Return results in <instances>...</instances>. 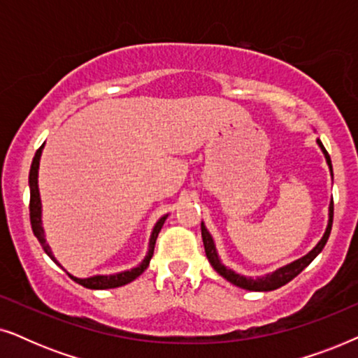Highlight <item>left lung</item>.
<instances>
[{"label":"left lung","instance_id":"obj_1","mask_svg":"<svg viewBox=\"0 0 358 358\" xmlns=\"http://www.w3.org/2000/svg\"><path fill=\"white\" fill-rule=\"evenodd\" d=\"M316 143L321 148L322 155H324L326 163H327V166H329L331 178H332V176H334V174H332L331 156L326 151L324 146H322L321 140H316ZM332 217H334V202H332V200H331V203H329V220H327L326 231H324V234H322V238L320 239V243H317L316 246L313 248L311 251L306 254V256L296 259V261H293L290 264H287V266L277 268V271H273L272 273H266V275H262V277H246V275H241V273H236L234 271H231V268H229V267L224 266V264L220 261L212 234L208 233L207 227H205L203 222H202V239H203V246H205V254H207L208 262L212 264V267L215 268V271H217L223 278H227L228 282H231L233 285H236L239 288H244V290H249V292H271V290H277V288H280V287L285 285V283L293 280V278H295L298 273L303 271V268L310 266L313 259H315L317 254L322 251V248L326 246L327 239H329L331 228H332Z\"/></svg>","mask_w":358,"mask_h":358}]
</instances>
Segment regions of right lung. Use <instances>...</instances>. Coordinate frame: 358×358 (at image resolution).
I'll list each match as a JSON object with an SVG mask.
<instances>
[{"label":"right lung","instance_id":"1","mask_svg":"<svg viewBox=\"0 0 358 358\" xmlns=\"http://www.w3.org/2000/svg\"><path fill=\"white\" fill-rule=\"evenodd\" d=\"M43 145H45V143H43ZM43 145L37 150L36 156H34L32 166H31V173H29V189H31V203H29V210H31V224H32L34 234H36V238L38 239V243H41L43 251L47 252V256L50 257L52 261L57 264V266H60L63 268L62 264L57 261L55 256H53L50 246L47 244L45 231H43V227H42V202H41V192H38V164H41V156H42ZM166 218H168V215H164V217H161L158 222H156L153 231H151V236H150L148 252H146L143 261H141L136 267H131L130 271H122L119 273H110V275H92V277H86V278H80V277L71 275V273L66 272L65 268H63V271H65L68 275H70L76 283H80V285L86 287V288H91V290H106V288H117V287L127 285V283L134 282L135 278L141 275V273L146 271V267L150 266L151 257H153L156 238H158V234L161 231V228H163Z\"/></svg>","mask_w":358,"mask_h":358}]
</instances>
